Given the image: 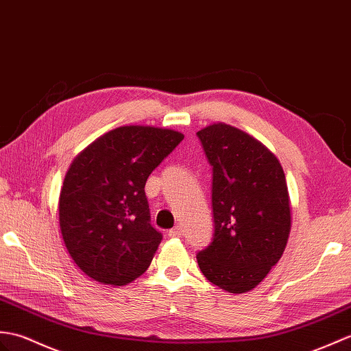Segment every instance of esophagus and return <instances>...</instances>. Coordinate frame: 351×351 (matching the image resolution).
<instances>
[{"instance_id": "obj_1", "label": "esophagus", "mask_w": 351, "mask_h": 351, "mask_svg": "<svg viewBox=\"0 0 351 351\" xmlns=\"http://www.w3.org/2000/svg\"><path fill=\"white\" fill-rule=\"evenodd\" d=\"M181 234H182V230H181V227H179V226H176V227H173V229L169 230L170 238H179Z\"/></svg>"}]
</instances>
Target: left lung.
I'll return each instance as SVG.
<instances>
[{
    "instance_id": "1",
    "label": "left lung",
    "mask_w": 351,
    "mask_h": 351,
    "mask_svg": "<svg viewBox=\"0 0 351 351\" xmlns=\"http://www.w3.org/2000/svg\"><path fill=\"white\" fill-rule=\"evenodd\" d=\"M197 136L213 166L214 236L199 251L208 281L229 293L258 286L286 250L291 229L286 175L257 138L224 122Z\"/></svg>"
}]
</instances>
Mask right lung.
Listing matches in <instances>:
<instances>
[{"mask_svg":"<svg viewBox=\"0 0 351 351\" xmlns=\"http://www.w3.org/2000/svg\"><path fill=\"white\" fill-rule=\"evenodd\" d=\"M182 138L175 130L125 125L73 160L60 194V227L89 278L117 287L149 267L162 234L151 226L145 184Z\"/></svg>","mask_w":351,"mask_h":351,"instance_id":"1","label":"right lung"}]
</instances>
